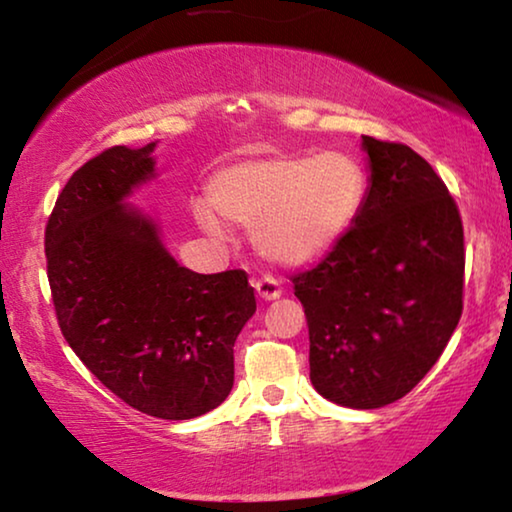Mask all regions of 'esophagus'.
<instances>
[{"label": "esophagus", "mask_w": 512, "mask_h": 512, "mask_svg": "<svg viewBox=\"0 0 512 512\" xmlns=\"http://www.w3.org/2000/svg\"><path fill=\"white\" fill-rule=\"evenodd\" d=\"M256 293L261 296L263 300H275L282 296V282H279L277 277L272 275H265L261 279H256Z\"/></svg>", "instance_id": "34e87169"}]
</instances>
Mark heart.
Wrapping results in <instances>:
<instances>
[{
  "label": "heart",
  "instance_id": "obj_1",
  "mask_svg": "<svg viewBox=\"0 0 512 512\" xmlns=\"http://www.w3.org/2000/svg\"><path fill=\"white\" fill-rule=\"evenodd\" d=\"M368 172L354 153L251 158L223 167L209 181V200L223 219L254 228L265 256L307 263L338 244L368 200ZM200 221L219 219L200 209Z\"/></svg>",
  "mask_w": 512,
  "mask_h": 512
}]
</instances>
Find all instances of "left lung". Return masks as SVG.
Segmentation results:
<instances>
[{
  "label": "left lung",
  "instance_id": "obj_1",
  "mask_svg": "<svg viewBox=\"0 0 512 512\" xmlns=\"http://www.w3.org/2000/svg\"><path fill=\"white\" fill-rule=\"evenodd\" d=\"M366 207L293 293L310 328V380L328 401L373 410L440 359L464 310V226L443 179L401 142L363 135Z\"/></svg>",
  "mask_w": 512,
  "mask_h": 512
}]
</instances>
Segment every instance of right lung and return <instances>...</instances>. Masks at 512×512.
Returning a JSON list of instances; mask_svg holds the SVG:
<instances>
[{
  "label": "right lung",
  "instance_id": "obj_1",
  "mask_svg": "<svg viewBox=\"0 0 512 512\" xmlns=\"http://www.w3.org/2000/svg\"><path fill=\"white\" fill-rule=\"evenodd\" d=\"M153 146H111L69 177L46 223V275L62 335L111 394L193 419L233 389V345L256 298L244 270L181 268L156 226L121 205L153 174Z\"/></svg>",
  "mask_w": 512,
  "mask_h": 512
}]
</instances>
